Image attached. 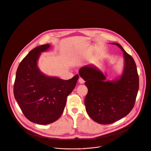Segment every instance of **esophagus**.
I'll return each instance as SVG.
<instances>
[{"label": "esophagus", "instance_id": "esophagus-1", "mask_svg": "<svg viewBox=\"0 0 151 151\" xmlns=\"http://www.w3.org/2000/svg\"><path fill=\"white\" fill-rule=\"evenodd\" d=\"M78 81H79V83H80V84H83V83H84V80L82 78H81V77H80V78H79Z\"/></svg>", "mask_w": 151, "mask_h": 151}]
</instances>
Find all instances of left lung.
Returning <instances> with one entry per match:
<instances>
[{
    "instance_id": "1",
    "label": "left lung",
    "mask_w": 151,
    "mask_h": 151,
    "mask_svg": "<svg viewBox=\"0 0 151 151\" xmlns=\"http://www.w3.org/2000/svg\"><path fill=\"white\" fill-rule=\"evenodd\" d=\"M111 44L123 52L124 68L118 78L106 80V76L93 65L79 70L88 88L84 99L86 112L101 124H112L126 116L134 106L139 90V76L133 58L119 44Z\"/></svg>"
}]
</instances>
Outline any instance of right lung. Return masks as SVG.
Returning a JSON list of instances; mask_svg holds the SVG:
<instances>
[{
  "label": "right lung",
  "instance_id": "right-lung-1",
  "mask_svg": "<svg viewBox=\"0 0 151 151\" xmlns=\"http://www.w3.org/2000/svg\"><path fill=\"white\" fill-rule=\"evenodd\" d=\"M49 44L30 51L19 64L14 86V97L25 117L34 123L46 125L62 115L67 96L75 87L78 76L68 80L42 73L37 61Z\"/></svg>",
  "mask_w": 151,
  "mask_h": 151
}]
</instances>
